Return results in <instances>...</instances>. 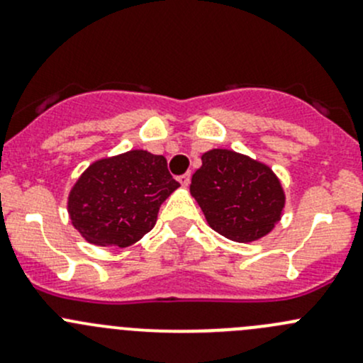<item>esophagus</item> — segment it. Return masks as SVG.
<instances>
[{
  "label": "esophagus",
  "mask_w": 363,
  "mask_h": 363,
  "mask_svg": "<svg viewBox=\"0 0 363 363\" xmlns=\"http://www.w3.org/2000/svg\"><path fill=\"white\" fill-rule=\"evenodd\" d=\"M177 181L181 182V186H188V184H189V181H191V174H189V172H186V174L179 175Z\"/></svg>",
  "instance_id": "esophagus-1"
}]
</instances>
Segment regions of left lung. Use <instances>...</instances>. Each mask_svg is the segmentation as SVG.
<instances>
[{
    "label": "left lung",
    "mask_w": 363,
    "mask_h": 363,
    "mask_svg": "<svg viewBox=\"0 0 363 363\" xmlns=\"http://www.w3.org/2000/svg\"><path fill=\"white\" fill-rule=\"evenodd\" d=\"M189 191L212 230L235 242L267 235L281 218L284 193L267 164L226 149L202 156Z\"/></svg>",
    "instance_id": "8db88e82"
}]
</instances>
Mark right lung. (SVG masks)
<instances>
[{
  "instance_id": "1",
  "label": "right lung",
  "mask_w": 363,
  "mask_h": 363,
  "mask_svg": "<svg viewBox=\"0 0 363 363\" xmlns=\"http://www.w3.org/2000/svg\"><path fill=\"white\" fill-rule=\"evenodd\" d=\"M177 188L163 156L130 151L91 164L69 193L68 212L86 240L126 247L152 230L160 205Z\"/></svg>"
}]
</instances>
